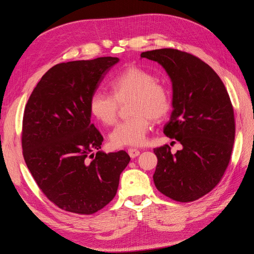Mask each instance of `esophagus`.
<instances>
[{
    "label": "esophagus",
    "instance_id": "34e87169",
    "mask_svg": "<svg viewBox=\"0 0 254 254\" xmlns=\"http://www.w3.org/2000/svg\"><path fill=\"white\" fill-rule=\"evenodd\" d=\"M128 153H129V156L133 159V158H135V157L140 155V150H137L135 148H129Z\"/></svg>",
    "mask_w": 254,
    "mask_h": 254
}]
</instances>
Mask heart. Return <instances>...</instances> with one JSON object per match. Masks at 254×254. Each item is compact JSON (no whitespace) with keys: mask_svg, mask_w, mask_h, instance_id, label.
<instances>
[{"mask_svg":"<svg viewBox=\"0 0 254 254\" xmlns=\"http://www.w3.org/2000/svg\"><path fill=\"white\" fill-rule=\"evenodd\" d=\"M110 94L96 91L89 99V110L95 120L106 126L118 119L120 104L129 102L131 118L121 122L110 133L113 147L139 146L146 140L151 119L165 118L172 107L171 92L157 80L151 72L139 66H129L108 82Z\"/></svg>","mask_w":254,"mask_h":254,"instance_id":"heart-1","label":"heart"}]
</instances>
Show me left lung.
Listing matches in <instances>:
<instances>
[{"label": "left lung", "instance_id": "left-lung-1", "mask_svg": "<svg viewBox=\"0 0 254 254\" xmlns=\"http://www.w3.org/2000/svg\"><path fill=\"white\" fill-rule=\"evenodd\" d=\"M141 57L157 61L170 75L174 110L163 131L183 147L175 155L168 145L153 149V182L173 200L195 201L217 186L230 163L235 139L231 99L216 72L190 53L160 49Z\"/></svg>", "mask_w": 254, "mask_h": 254}]
</instances>
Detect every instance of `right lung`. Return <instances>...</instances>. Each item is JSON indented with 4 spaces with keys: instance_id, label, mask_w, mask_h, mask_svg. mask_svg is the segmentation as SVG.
<instances>
[{
    "instance_id": "obj_1",
    "label": "right lung",
    "mask_w": 254,
    "mask_h": 254,
    "mask_svg": "<svg viewBox=\"0 0 254 254\" xmlns=\"http://www.w3.org/2000/svg\"><path fill=\"white\" fill-rule=\"evenodd\" d=\"M118 61L98 57L54 65L25 106V163L42 193L66 212L91 215L102 210L117 195L120 175L130 161L124 150L99 151L104 137L89 110L91 95Z\"/></svg>"
}]
</instances>
